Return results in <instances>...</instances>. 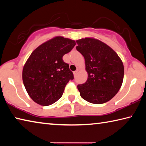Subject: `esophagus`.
<instances>
[{
    "mask_svg": "<svg viewBox=\"0 0 146 146\" xmlns=\"http://www.w3.org/2000/svg\"><path fill=\"white\" fill-rule=\"evenodd\" d=\"M78 70H76V71H74V72H73L74 76H76V74H77V73H78Z\"/></svg>",
    "mask_w": 146,
    "mask_h": 146,
    "instance_id": "34e87169",
    "label": "esophagus"
}]
</instances>
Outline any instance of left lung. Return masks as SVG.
<instances>
[{
  "label": "left lung",
  "instance_id": "obj_1",
  "mask_svg": "<svg viewBox=\"0 0 146 146\" xmlns=\"http://www.w3.org/2000/svg\"><path fill=\"white\" fill-rule=\"evenodd\" d=\"M76 44L88 73L86 82L77 86L81 97L95 104L108 102L122 86L124 73L122 60L110 46L97 39L82 38Z\"/></svg>",
  "mask_w": 146,
  "mask_h": 146
}]
</instances>
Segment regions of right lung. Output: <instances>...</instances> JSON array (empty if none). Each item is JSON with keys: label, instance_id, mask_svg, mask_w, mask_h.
<instances>
[{"label": "right lung", "instance_id": "add662e5", "mask_svg": "<svg viewBox=\"0 0 146 146\" xmlns=\"http://www.w3.org/2000/svg\"><path fill=\"white\" fill-rule=\"evenodd\" d=\"M75 44V40L56 36L32 52L24 66L23 80L34 102L49 106L61 98L66 84L74 78L62 57Z\"/></svg>", "mask_w": 146, "mask_h": 146}]
</instances>
